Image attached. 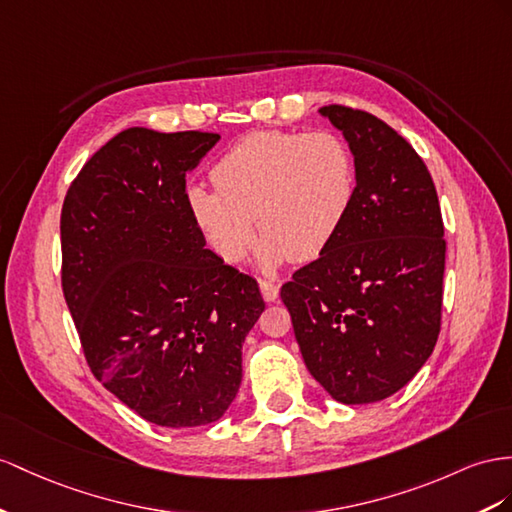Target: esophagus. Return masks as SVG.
<instances>
[{"mask_svg": "<svg viewBox=\"0 0 512 512\" xmlns=\"http://www.w3.org/2000/svg\"><path fill=\"white\" fill-rule=\"evenodd\" d=\"M259 290H261V296H264L266 303H274V300L279 298V283L268 281V279H261L259 281Z\"/></svg>", "mask_w": 512, "mask_h": 512, "instance_id": "obj_1", "label": "esophagus"}]
</instances>
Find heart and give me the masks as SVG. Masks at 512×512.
Instances as JSON below:
<instances>
[{
	"label": "heart",
	"mask_w": 512,
	"mask_h": 512,
	"mask_svg": "<svg viewBox=\"0 0 512 512\" xmlns=\"http://www.w3.org/2000/svg\"><path fill=\"white\" fill-rule=\"evenodd\" d=\"M216 188L186 190L188 212L207 246L240 264L253 246L258 218L261 266L311 261L342 229L357 192L355 157L333 131H253L220 157Z\"/></svg>",
	"instance_id": "b5f03b06"
}]
</instances>
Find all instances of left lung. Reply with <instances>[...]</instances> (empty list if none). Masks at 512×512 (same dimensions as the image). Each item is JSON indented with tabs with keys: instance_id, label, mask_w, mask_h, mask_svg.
Listing matches in <instances>:
<instances>
[{
	"instance_id": "1",
	"label": "left lung",
	"mask_w": 512,
	"mask_h": 512,
	"mask_svg": "<svg viewBox=\"0 0 512 512\" xmlns=\"http://www.w3.org/2000/svg\"><path fill=\"white\" fill-rule=\"evenodd\" d=\"M350 144L357 192L335 240L292 274L281 300L311 376L337 402L402 389L441 331L445 240L422 157L374 114L320 108Z\"/></svg>"
}]
</instances>
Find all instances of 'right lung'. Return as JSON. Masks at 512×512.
<instances>
[{
  "label": "right lung",
  "instance_id": "obj_1",
  "mask_svg": "<svg viewBox=\"0 0 512 512\" xmlns=\"http://www.w3.org/2000/svg\"><path fill=\"white\" fill-rule=\"evenodd\" d=\"M218 140L129 127L90 157L62 205V292L88 368L157 426L222 417L266 309L257 281L205 248L188 212V170Z\"/></svg>",
  "mask_w": 512,
  "mask_h": 512
}]
</instances>
